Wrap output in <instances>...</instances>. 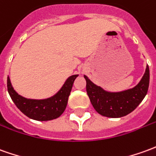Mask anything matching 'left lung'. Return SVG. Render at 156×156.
Returning a JSON list of instances; mask_svg holds the SVG:
<instances>
[{
    "instance_id": "8db88e82",
    "label": "left lung",
    "mask_w": 156,
    "mask_h": 156,
    "mask_svg": "<svg viewBox=\"0 0 156 156\" xmlns=\"http://www.w3.org/2000/svg\"><path fill=\"white\" fill-rule=\"evenodd\" d=\"M86 90L94 110L102 116L117 118L134 111L146 95L150 84V69L147 65L141 80L133 89L121 92H108L94 84L84 75Z\"/></svg>"
}]
</instances>
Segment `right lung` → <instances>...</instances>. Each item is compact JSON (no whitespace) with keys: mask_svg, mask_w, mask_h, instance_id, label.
I'll list each match as a JSON object with an SVG mask.
<instances>
[{"mask_svg":"<svg viewBox=\"0 0 156 156\" xmlns=\"http://www.w3.org/2000/svg\"><path fill=\"white\" fill-rule=\"evenodd\" d=\"M78 76H70L55 95L44 100L27 99L19 95L12 86L9 77H7V90L14 104L28 117L36 121H50L59 117L64 112L73 82Z\"/></svg>","mask_w":156,"mask_h":156,"instance_id":"obj_1","label":"right lung"}]
</instances>
